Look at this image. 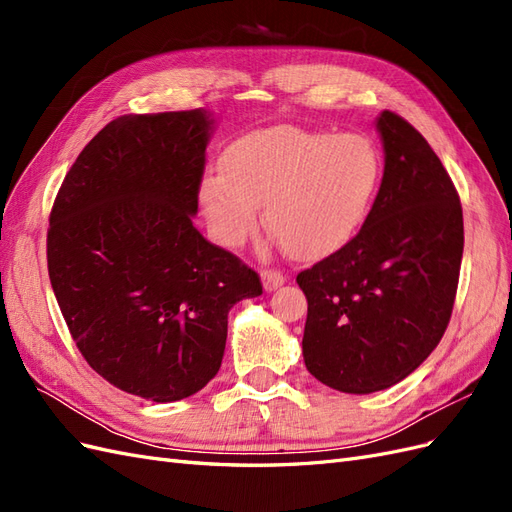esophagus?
<instances>
[{"label":"esophagus","mask_w":512,"mask_h":512,"mask_svg":"<svg viewBox=\"0 0 512 512\" xmlns=\"http://www.w3.org/2000/svg\"><path fill=\"white\" fill-rule=\"evenodd\" d=\"M260 280H262V288L271 292V290H277L286 282V275L282 271H277V269H262Z\"/></svg>","instance_id":"esophagus-1"}]
</instances>
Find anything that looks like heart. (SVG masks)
<instances>
[{
    "label": "heart",
    "mask_w": 512,
    "mask_h": 512,
    "mask_svg": "<svg viewBox=\"0 0 512 512\" xmlns=\"http://www.w3.org/2000/svg\"><path fill=\"white\" fill-rule=\"evenodd\" d=\"M222 175L198 185L211 237L241 247L265 224L297 258H320L346 245L374 205L382 179L376 145L361 134L294 126L256 130L228 145Z\"/></svg>",
    "instance_id": "obj_1"
}]
</instances>
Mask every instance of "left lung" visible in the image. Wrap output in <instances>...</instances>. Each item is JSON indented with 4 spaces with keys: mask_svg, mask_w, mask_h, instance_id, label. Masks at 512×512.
I'll return each instance as SVG.
<instances>
[{
    "mask_svg": "<svg viewBox=\"0 0 512 512\" xmlns=\"http://www.w3.org/2000/svg\"><path fill=\"white\" fill-rule=\"evenodd\" d=\"M378 196L359 235L297 275L307 297L303 359L335 391L367 395L410 376L451 320L463 213L440 158L410 123L382 111Z\"/></svg>",
    "mask_w": 512,
    "mask_h": 512,
    "instance_id": "8db88e82",
    "label": "left lung"
}]
</instances>
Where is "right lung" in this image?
Returning <instances> with one entry per match:
<instances>
[{
  "label": "right lung",
  "instance_id": "add662e5",
  "mask_svg": "<svg viewBox=\"0 0 512 512\" xmlns=\"http://www.w3.org/2000/svg\"><path fill=\"white\" fill-rule=\"evenodd\" d=\"M215 119L205 108L123 115L76 158L46 237L61 314L91 369L156 404L218 374L230 307L256 271L194 228Z\"/></svg>",
  "mask_w": 512,
  "mask_h": 512
}]
</instances>
